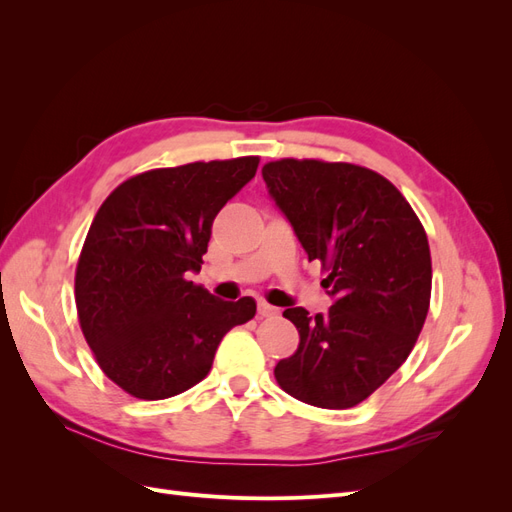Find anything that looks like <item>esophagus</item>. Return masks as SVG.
Masks as SVG:
<instances>
[{
  "instance_id": "1",
  "label": "esophagus",
  "mask_w": 512,
  "mask_h": 512,
  "mask_svg": "<svg viewBox=\"0 0 512 512\" xmlns=\"http://www.w3.org/2000/svg\"><path fill=\"white\" fill-rule=\"evenodd\" d=\"M258 316L260 318H273V316H277V307H273L265 301H258Z\"/></svg>"
}]
</instances>
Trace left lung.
Instances as JSON below:
<instances>
[{
	"instance_id": "8db88e82",
	"label": "left lung",
	"mask_w": 512,
	"mask_h": 512,
	"mask_svg": "<svg viewBox=\"0 0 512 512\" xmlns=\"http://www.w3.org/2000/svg\"><path fill=\"white\" fill-rule=\"evenodd\" d=\"M309 260L329 271L333 305L309 316L288 307L299 348L275 365V380L303 404H361L408 359L431 297L423 224L395 185L346 162L277 160L262 168Z\"/></svg>"
}]
</instances>
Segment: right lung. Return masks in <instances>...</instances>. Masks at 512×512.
Returning <instances> with one entry per match:
<instances>
[{
    "mask_svg": "<svg viewBox=\"0 0 512 512\" xmlns=\"http://www.w3.org/2000/svg\"><path fill=\"white\" fill-rule=\"evenodd\" d=\"M258 158L147 170L98 209L76 265V312L104 374L147 401L192 389L222 337L252 320L256 301H222L188 280L198 273L215 215Z\"/></svg>",
    "mask_w": 512,
    "mask_h": 512,
    "instance_id": "add662e5",
    "label": "right lung"
}]
</instances>
